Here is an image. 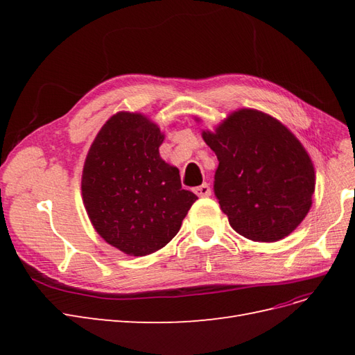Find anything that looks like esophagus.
I'll return each instance as SVG.
<instances>
[{"mask_svg": "<svg viewBox=\"0 0 355 355\" xmlns=\"http://www.w3.org/2000/svg\"><path fill=\"white\" fill-rule=\"evenodd\" d=\"M194 192L198 197H209L211 194V189H210L209 184H202V185L194 188Z\"/></svg>", "mask_w": 355, "mask_h": 355, "instance_id": "1", "label": "esophagus"}]
</instances>
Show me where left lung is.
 <instances>
[{
	"mask_svg": "<svg viewBox=\"0 0 355 355\" xmlns=\"http://www.w3.org/2000/svg\"><path fill=\"white\" fill-rule=\"evenodd\" d=\"M202 139L219 159L213 189L232 230L262 243L292 234L315 189L313 161L296 136L271 115L239 110Z\"/></svg>",
	"mask_w": 355,
	"mask_h": 355,
	"instance_id": "1",
	"label": "left lung"
}]
</instances>
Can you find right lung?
<instances>
[{
	"mask_svg": "<svg viewBox=\"0 0 355 355\" xmlns=\"http://www.w3.org/2000/svg\"><path fill=\"white\" fill-rule=\"evenodd\" d=\"M163 141L145 115L116 112L85 157V210L101 237L125 254L146 256L164 247L198 198L182 188L179 170L159 157Z\"/></svg>",
	"mask_w": 355,
	"mask_h": 355,
	"instance_id": "right-lung-1",
	"label": "right lung"
}]
</instances>
